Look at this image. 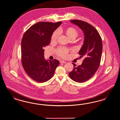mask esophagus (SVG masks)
I'll return each instance as SVG.
<instances>
[{"mask_svg":"<svg viewBox=\"0 0 120 120\" xmlns=\"http://www.w3.org/2000/svg\"><path fill=\"white\" fill-rule=\"evenodd\" d=\"M60 63L65 64V63H66V62L65 61H64V60H60Z\"/></svg>","mask_w":120,"mask_h":120,"instance_id":"34e87169","label":"esophagus"}]
</instances>
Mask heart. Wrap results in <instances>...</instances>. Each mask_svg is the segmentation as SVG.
Here are the masks:
<instances>
[{
  "label": "heart",
  "instance_id": "1",
  "mask_svg": "<svg viewBox=\"0 0 120 120\" xmlns=\"http://www.w3.org/2000/svg\"><path fill=\"white\" fill-rule=\"evenodd\" d=\"M64 32L65 34L68 36V37L70 39L72 38L75 39L76 37H78L79 34V32L77 30L73 27H69L67 28L66 29H65ZM59 32L58 30H56L53 32L51 37V41H56L59 37ZM56 53L58 56L60 57H65L68 55L69 50L65 48L60 47L57 49L56 51Z\"/></svg>",
  "mask_w": 120,
  "mask_h": 120
}]
</instances>
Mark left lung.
<instances>
[{"label": "left lung", "instance_id": "8db88e82", "mask_svg": "<svg viewBox=\"0 0 120 120\" xmlns=\"http://www.w3.org/2000/svg\"><path fill=\"white\" fill-rule=\"evenodd\" d=\"M70 22L79 26L84 34V41L79 53L84 58L82 64L76 66L74 63L73 70L69 73L73 80L79 82L87 81L94 75L100 64L102 43L101 36L94 27L88 22L72 20Z\"/></svg>", "mask_w": 120, "mask_h": 120}]
</instances>
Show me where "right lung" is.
<instances>
[{"label": "right lung", "mask_w": 120, "mask_h": 120, "mask_svg": "<svg viewBox=\"0 0 120 120\" xmlns=\"http://www.w3.org/2000/svg\"><path fill=\"white\" fill-rule=\"evenodd\" d=\"M62 22H39L24 33L21 41L22 64L26 73L34 80L43 82L54 75L60 61L46 60L44 47L50 44L53 32Z\"/></svg>", "instance_id": "obj_1"}]
</instances>
